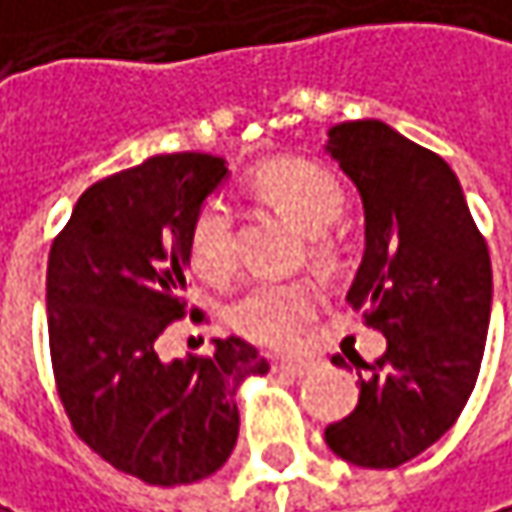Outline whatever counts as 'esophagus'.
<instances>
[{
	"label": "esophagus",
	"instance_id": "34e87169",
	"mask_svg": "<svg viewBox=\"0 0 512 512\" xmlns=\"http://www.w3.org/2000/svg\"><path fill=\"white\" fill-rule=\"evenodd\" d=\"M313 369L310 360H278L275 363V372H284V375H293V378H302Z\"/></svg>",
	"mask_w": 512,
	"mask_h": 512
}]
</instances>
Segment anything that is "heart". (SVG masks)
<instances>
[{
    "label": "heart",
    "mask_w": 512,
    "mask_h": 512,
    "mask_svg": "<svg viewBox=\"0 0 512 512\" xmlns=\"http://www.w3.org/2000/svg\"><path fill=\"white\" fill-rule=\"evenodd\" d=\"M255 190L299 225L316 234L340 219L346 193L337 175L325 166L302 158H281L263 163L252 175ZM190 263L205 281H225L234 272V219L222 199H208L190 225ZM316 307V290L310 284H263L231 304L228 322L243 337L269 349H290L302 337L304 322Z\"/></svg>",
    "instance_id": "obj_1"
}]
</instances>
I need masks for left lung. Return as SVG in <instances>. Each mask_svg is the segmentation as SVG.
I'll return each instance as SVG.
<instances>
[{
	"mask_svg": "<svg viewBox=\"0 0 512 512\" xmlns=\"http://www.w3.org/2000/svg\"><path fill=\"white\" fill-rule=\"evenodd\" d=\"M325 152L360 193L366 249L349 304L387 337L375 363L346 354L360 398L325 428L328 448L363 469H395L457 422L475 390L489 310L492 263L451 166L381 119L340 122ZM331 363L346 366L343 354Z\"/></svg>",
	"mask_w": 512,
	"mask_h": 512,
	"instance_id": "obj_1",
	"label": "left lung"
}]
</instances>
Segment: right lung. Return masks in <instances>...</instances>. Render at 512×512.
I'll return each mask as SVG.
<instances>
[{"mask_svg": "<svg viewBox=\"0 0 512 512\" xmlns=\"http://www.w3.org/2000/svg\"><path fill=\"white\" fill-rule=\"evenodd\" d=\"M225 158L155 155L87 187L46 269L49 349L72 431L152 487L196 484L231 457L237 387L269 363L240 337L208 357H158L187 310L190 225Z\"/></svg>", "mask_w": 512, "mask_h": 512, "instance_id": "1", "label": "right lung"}]
</instances>
